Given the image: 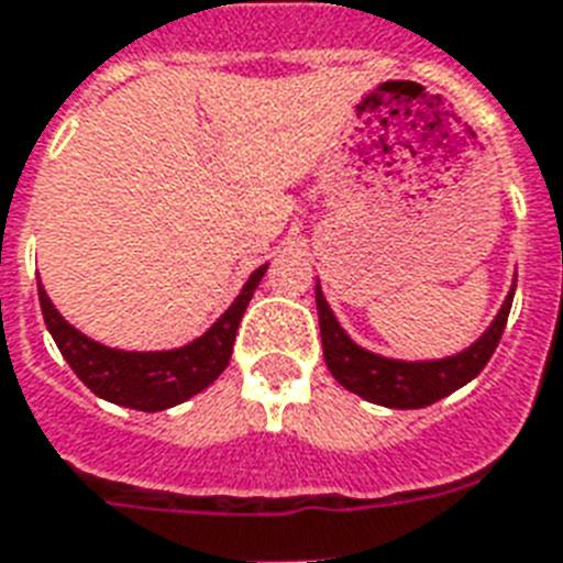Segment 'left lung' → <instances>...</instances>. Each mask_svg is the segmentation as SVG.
Listing matches in <instances>:
<instances>
[{
  "label": "left lung",
  "mask_w": 563,
  "mask_h": 563,
  "mask_svg": "<svg viewBox=\"0 0 563 563\" xmlns=\"http://www.w3.org/2000/svg\"><path fill=\"white\" fill-rule=\"evenodd\" d=\"M511 299L514 287L508 299H505L503 311L496 313V320L490 322V329L470 350L443 361L408 364V361L382 358V355L361 350L358 343H352L346 338V331L338 325L320 285H317L322 355H325L331 376L338 378L346 390L364 396L367 402L387 405V408H426V405L438 402L452 390L464 387L470 378H476L485 369L494 350L499 346L505 322H508V313H511Z\"/></svg>",
  "instance_id": "1"
}]
</instances>
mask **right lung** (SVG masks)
I'll list each match as a JSON object with an SVG mask.
<instances>
[{"label":"right lung","mask_w":563,"mask_h":563,"mask_svg":"<svg viewBox=\"0 0 563 563\" xmlns=\"http://www.w3.org/2000/svg\"><path fill=\"white\" fill-rule=\"evenodd\" d=\"M264 273H267V264L252 273L232 308L222 313L202 338L169 352L108 350L73 329L55 311L43 285H37V296H41V311L52 341L58 343L60 355L67 358L73 373L96 396L134 408V411H164V408H173V405L185 402L194 394L205 390L222 369L229 367L234 334H238L243 311H246Z\"/></svg>","instance_id":"right-lung-1"}]
</instances>
